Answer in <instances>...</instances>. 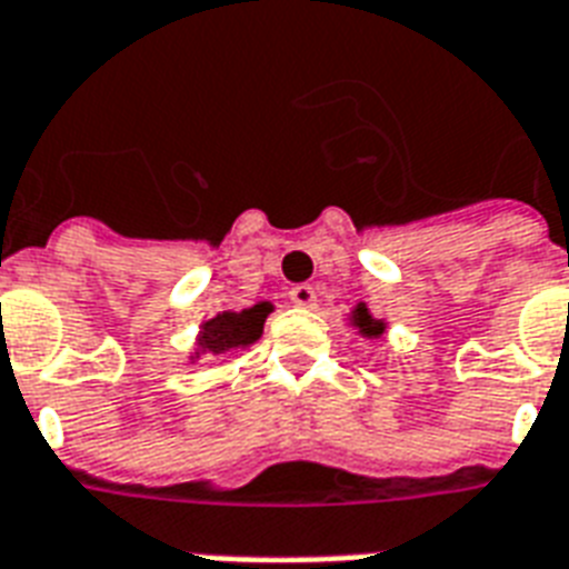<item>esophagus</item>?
Segmentation results:
<instances>
[{
    "mask_svg": "<svg viewBox=\"0 0 569 569\" xmlns=\"http://www.w3.org/2000/svg\"><path fill=\"white\" fill-rule=\"evenodd\" d=\"M290 302L299 308H311L317 302L315 288H311V284H293V288H290Z\"/></svg>",
    "mask_w": 569,
    "mask_h": 569,
    "instance_id": "esophagus-1",
    "label": "esophagus"
}]
</instances>
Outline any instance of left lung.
I'll return each mask as SVG.
<instances>
[{
    "label": "left lung",
    "instance_id": "8db88e82",
    "mask_svg": "<svg viewBox=\"0 0 569 569\" xmlns=\"http://www.w3.org/2000/svg\"><path fill=\"white\" fill-rule=\"evenodd\" d=\"M350 323H353L356 329H359V335H365V338H377V335L386 332V323H382V320H377V317L368 311V306H365V302H359V306L353 308Z\"/></svg>",
    "mask_w": 569,
    "mask_h": 569
}]
</instances>
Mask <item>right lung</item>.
<instances>
[{"label":"right lung","mask_w":569,"mask_h":569,"mask_svg":"<svg viewBox=\"0 0 569 569\" xmlns=\"http://www.w3.org/2000/svg\"><path fill=\"white\" fill-rule=\"evenodd\" d=\"M272 311L270 302H258L243 311H222L213 320H207L198 335V353H228L237 347L254 345L263 332V320ZM196 353V356H198Z\"/></svg>","instance_id":"add662e5"}]
</instances>
